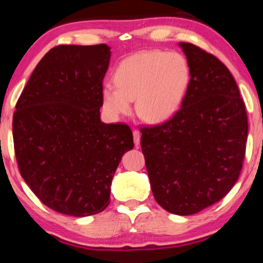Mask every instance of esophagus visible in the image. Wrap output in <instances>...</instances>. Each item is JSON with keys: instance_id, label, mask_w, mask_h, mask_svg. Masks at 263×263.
<instances>
[{"instance_id": "esophagus-1", "label": "esophagus", "mask_w": 263, "mask_h": 263, "mask_svg": "<svg viewBox=\"0 0 263 263\" xmlns=\"http://www.w3.org/2000/svg\"><path fill=\"white\" fill-rule=\"evenodd\" d=\"M133 136H134V143L138 147L140 145V139H141V134L139 130H133Z\"/></svg>"}]
</instances>
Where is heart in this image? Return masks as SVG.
Masks as SVG:
<instances>
[{
	"label": "heart",
	"mask_w": 263,
	"mask_h": 263,
	"mask_svg": "<svg viewBox=\"0 0 263 263\" xmlns=\"http://www.w3.org/2000/svg\"><path fill=\"white\" fill-rule=\"evenodd\" d=\"M190 81L185 57L178 52L140 51L128 56L114 73L115 86L105 84L100 91L104 112L118 120L132 110L151 124L170 120L184 99Z\"/></svg>",
	"instance_id": "heart-1"
}]
</instances>
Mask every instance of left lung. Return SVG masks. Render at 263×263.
I'll use <instances>...</instances> for the list:
<instances>
[{"instance_id":"1","label":"left lung","mask_w":263,"mask_h":263,"mask_svg":"<svg viewBox=\"0 0 263 263\" xmlns=\"http://www.w3.org/2000/svg\"><path fill=\"white\" fill-rule=\"evenodd\" d=\"M190 69L188 89L170 121L141 129L154 199L190 215L228 194L242 170L248 138L246 105L232 74L217 57L178 43Z\"/></svg>"}]
</instances>
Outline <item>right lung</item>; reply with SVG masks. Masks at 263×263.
Here are the masks:
<instances>
[{
  "instance_id": "obj_1",
  "label": "right lung",
  "mask_w": 263,
  "mask_h": 263,
  "mask_svg": "<svg viewBox=\"0 0 263 263\" xmlns=\"http://www.w3.org/2000/svg\"><path fill=\"white\" fill-rule=\"evenodd\" d=\"M110 57L106 44L56 46L16 103L13 139L20 174L59 213L87 217L105 210L118 164L134 147L128 125L100 120Z\"/></svg>"
}]
</instances>
